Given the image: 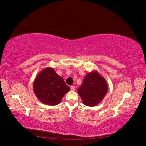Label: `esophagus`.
I'll list each match as a JSON object with an SVG mask.
<instances>
[{
	"mask_svg": "<svg viewBox=\"0 0 146 146\" xmlns=\"http://www.w3.org/2000/svg\"><path fill=\"white\" fill-rule=\"evenodd\" d=\"M75 89H76V86H70V90H71L72 91H74Z\"/></svg>",
	"mask_w": 146,
	"mask_h": 146,
	"instance_id": "obj_1",
	"label": "esophagus"
}]
</instances>
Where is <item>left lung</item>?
I'll list each match as a JSON object with an SVG mask.
<instances>
[{
    "instance_id": "1",
    "label": "left lung",
    "mask_w": 146,
    "mask_h": 146,
    "mask_svg": "<svg viewBox=\"0 0 146 146\" xmlns=\"http://www.w3.org/2000/svg\"><path fill=\"white\" fill-rule=\"evenodd\" d=\"M108 91V85L104 77L94 70L86 74L77 92L83 104L89 107L98 105Z\"/></svg>"
}]
</instances>
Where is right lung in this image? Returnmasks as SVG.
I'll return each instance as SVG.
<instances>
[{"instance_id": "add662e5", "label": "right lung", "mask_w": 146, "mask_h": 146, "mask_svg": "<svg viewBox=\"0 0 146 146\" xmlns=\"http://www.w3.org/2000/svg\"><path fill=\"white\" fill-rule=\"evenodd\" d=\"M33 88L37 98L42 104L50 106L60 104L64 94L70 90L63 78L52 68H46L38 74Z\"/></svg>"}]
</instances>
